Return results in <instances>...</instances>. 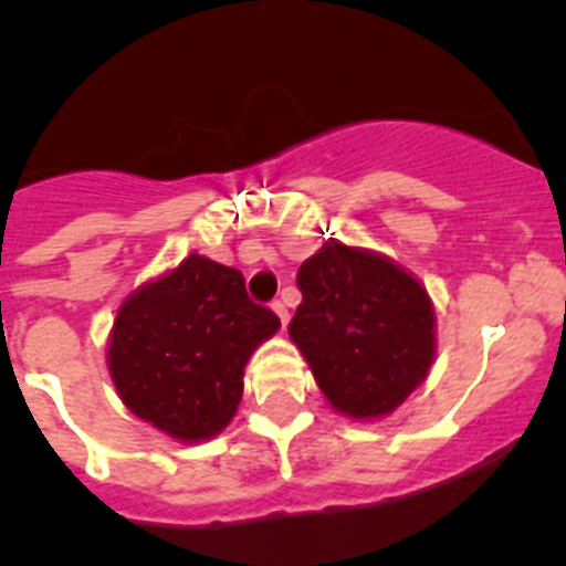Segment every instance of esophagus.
Returning <instances> with one entry per match:
<instances>
[{"label": "esophagus", "instance_id": "obj_1", "mask_svg": "<svg viewBox=\"0 0 566 566\" xmlns=\"http://www.w3.org/2000/svg\"><path fill=\"white\" fill-rule=\"evenodd\" d=\"M273 313L279 315V321H282V326H287L290 313H287V307H284V301H273Z\"/></svg>", "mask_w": 566, "mask_h": 566}]
</instances>
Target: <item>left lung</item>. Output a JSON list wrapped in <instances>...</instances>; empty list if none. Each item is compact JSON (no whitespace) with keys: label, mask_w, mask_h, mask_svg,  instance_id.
<instances>
[{"label":"left lung","mask_w":566,"mask_h":566,"mask_svg":"<svg viewBox=\"0 0 566 566\" xmlns=\"http://www.w3.org/2000/svg\"><path fill=\"white\" fill-rule=\"evenodd\" d=\"M295 282L304 298L290 340L332 408L360 421L394 413L436 357V310L419 279L382 253L329 240Z\"/></svg>","instance_id":"8db88e82"}]
</instances>
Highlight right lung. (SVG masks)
Masks as SVG:
<instances>
[{
  "instance_id": "add662e5",
  "label": "right lung",
  "mask_w": 566,
  "mask_h": 566,
  "mask_svg": "<svg viewBox=\"0 0 566 566\" xmlns=\"http://www.w3.org/2000/svg\"><path fill=\"white\" fill-rule=\"evenodd\" d=\"M279 318L234 268L189 253L123 301L108 371L125 408L184 443L218 436L242 399L245 363Z\"/></svg>"
}]
</instances>
